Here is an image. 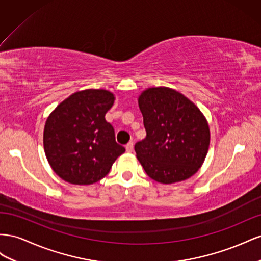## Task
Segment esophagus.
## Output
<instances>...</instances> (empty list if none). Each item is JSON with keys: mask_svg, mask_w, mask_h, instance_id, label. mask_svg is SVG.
Segmentation results:
<instances>
[{"mask_svg": "<svg viewBox=\"0 0 261 261\" xmlns=\"http://www.w3.org/2000/svg\"><path fill=\"white\" fill-rule=\"evenodd\" d=\"M125 150L128 153H131L133 151V142H129L128 144L125 145Z\"/></svg>", "mask_w": 261, "mask_h": 261, "instance_id": "obj_1", "label": "esophagus"}]
</instances>
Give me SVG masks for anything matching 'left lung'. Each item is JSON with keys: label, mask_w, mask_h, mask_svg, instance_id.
Returning a JSON list of instances; mask_svg holds the SVG:
<instances>
[{"label": "left lung", "mask_w": 261, "mask_h": 261, "mask_svg": "<svg viewBox=\"0 0 261 261\" xmlns=\"http://www.w3.org/2000/svg\"><path fill=\"white\" fill-rule=\"evenodd\" d=\"M146 138L136 143L137 158L147 176L161 184L188 179L202 165L210 129L200 109L168 87H151L140 95Z\"/></svg>", "instance_id": "8db88e82"}]
</instances>
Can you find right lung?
Segmentation results:
<instances>
[{
	"label": "right lung",
	"mask_w": 261,
	"mask_h": 261,
	"mask_svg": "<svg viewBox=\"0 0 261 261\" xmlns=\"http://www.w3.org/2000/svg\"><path fill=\"white\" fill-rule=\"evenodd\" d=\"M115 96L105 89H85L59 103L48 117L43 147L54 172L74 185L105 177L125 148L118 144L105 115Z\"/></svg>",
	"instance_id": "right-lung-1"
}]
</instances>
